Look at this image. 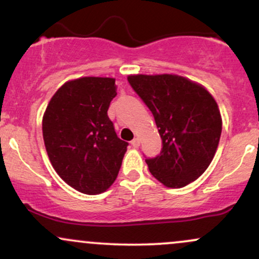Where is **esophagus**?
<instances>
[{"mask_svg": "<svg viewBox=\"0 0 259 259\" xmlns=\"http://www.w3.org/2000/svg\"><path fill=\"white\" fill-rule=\"evenodd\" d=\"M132 146L133 147H135V148H138L139 146H140V139L139 138H135L132 141Z\"/></svg>", "mask_w": 259, "mask_h": 259, "instance_id": "1", "label": "esophagus"}]
</instances>
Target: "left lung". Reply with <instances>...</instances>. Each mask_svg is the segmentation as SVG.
I'll return each mask as SVG.
<instances>
[{
  "label": "left lung",
  "instance_id": "8db88e82",
  "mask_svg": "<svg viewBox=\"0 0 259 259\" xmlns=\"http://www.w3.org/2000/svg\"><path fill=\"white\" fill-rule=\"evenodd\" d=\"M133 90L152 112L162 150L146 158L151 174L167 187H183L204 173L222 134L218 105L206 89L183 76L132 75Z\"/></svg>",
  "mask_w": 259,
  "mask_h": 259
}]
</instances>
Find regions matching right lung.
Masks as SVG:
<instances>
[{
    "mask_svg": "<svg viewBox=\"0 0 259 259\" xmlns=\"http://www.w3.org/2000/svg\"><path fill=\"white\" fill-rule=\"evenodd\" d=\"M117 96L112 78H80L53 95L42 119V135L53 168L82 194L105 192L114 183L127 142L108 118Z\"/></svg>",
    "mask_w": 259,
    "mask_h": 259,
    "instance_id": "1",
    "label": "right lung"
}]
</instances>
